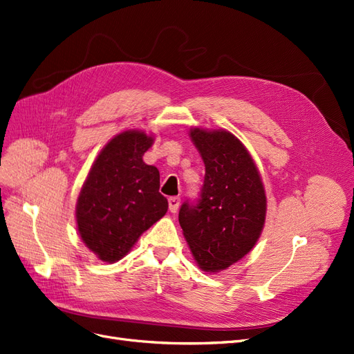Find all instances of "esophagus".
Instances as JSON below:
<instances>
[{
    "label": "esophagus",
    "instance_id": "1",
    "mask_svg": "<svg viewBox=\"0 0 354 354\" xmlns=\"http://www.w3.org/2000/svg\"><path fill=\"white\" fill-rule=\"evenodd\" d=\"M167 201H169L170 213H176L178 208H179V204H180V198L179 197H170Z\"/></svg>",
    "mask_w": 354,
    "mask_h": 354
}]
</instances>
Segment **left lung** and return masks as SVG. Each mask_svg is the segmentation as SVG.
Instances as JSON below:
<instances>
[{"label": "left lung", "mask_w": 354, "mask_h": 354, "mask_svg": "<svg viewBox=\"0 0 354 354\" xmlns=\"http://www.w3.org/2000/svg\"><path fill=\"white\" fill-rule=\"evenodd\" d=\"M189 137L205 165L197 203H184L179 225L194 259L205 272L238 263L264 229L266 189L250 151L229 131L191 128Z\"/></svg>", "instance_id": "left-lung-1"}]
</instances>
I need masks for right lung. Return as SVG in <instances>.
<instances>
[{
    "label": "right lung",
    "mask_w": 354,
    "mask_h": 354,
    "mask_svg": "<svg viewBox=\"0 0 354 354\" xmlns=\"http://www.w3.org/2000/svg\"><path fill=\"white\" fill-rule=\"evenodd\" d=\"M154 138L129 129L102 149L75 205L78 233L104 263L124 258L138 238L167 212L160 174L142 162Z\"/></svg>",
    "instance_id": "right-lung-1"
}]
</instances>
